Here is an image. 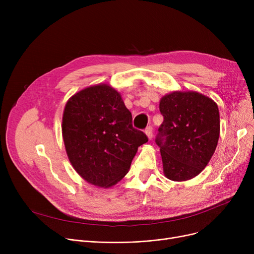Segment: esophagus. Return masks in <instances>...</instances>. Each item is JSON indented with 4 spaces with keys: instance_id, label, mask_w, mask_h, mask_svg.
Here are the masks:
<instances>
[{
    "instance_id": "esophagus-1",
    "label": "esophagus",
    "mask_w": 254,
    "mask_h": 254,
    "mask_svg": "<svg viewBox=\"0 0 254 254\" xmlns=\"http://www.w3.org/2000/svg\"><path fill=\"white\" fill-rule=\"evenodd\" d=\"M145 134H146V136H147L148 140H151L152 139V127H146Z\"/></svg>"
}]
</instances>
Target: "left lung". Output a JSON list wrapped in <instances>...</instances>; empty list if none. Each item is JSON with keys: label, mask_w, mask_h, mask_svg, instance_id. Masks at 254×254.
<instances>
[{"label": "left lung", "mask_w": 254, "mask_h": 254, "mask_svg": "<svg viewBox=\"0 0 254 254\" xmlns=\"http://www.w3.org/2000/svg\"><path fill=\"white\" fill-rule=\"evenodd\" d=\"M164 122L155 140L161 147L164 175L190 180L214 154L220 134L217 104L196 91H173L159 102Z\"/></svg>", "instance_id": "obj_1"}]
</instances>
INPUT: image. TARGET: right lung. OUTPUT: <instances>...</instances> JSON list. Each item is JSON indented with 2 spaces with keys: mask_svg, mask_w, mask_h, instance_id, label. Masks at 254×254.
Listing matches in <instances>:
<instances>
[{
  "mask_svg": "<svg viewBox=\"0 0 254 254\" xmlns=\"http://www.w3.org/2000/svg\"><path fill=\"white\" fill-rule=\"evenodd\" d=\"M62 132L72 167L101 189L122 180L139 146L148 141L143 131L132 127L122 95L107 83L85 87L68 100Z\"/></svg>",
  "mask_w": 254,
  "mask_h": 254,
  "instance_id": "right-lung-1",
  "label": "right lung"
}]
</instances>
